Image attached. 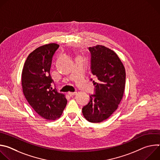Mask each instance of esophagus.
<instances>
[{"label":"esophagus","instance_id":"obj_1","mask_svg":"<svg viewBox=\"0 0 160 160\" xmlns=\"http://www.w3.org/2000/svg\"><path fill=\"white\" fill-rule=\"evenodd\" d=\"M68 95H70V96H75L76 94H77V92H69L68 93Z\"/></svg>","mask_w":160,"mask_h":160}]
</instances>
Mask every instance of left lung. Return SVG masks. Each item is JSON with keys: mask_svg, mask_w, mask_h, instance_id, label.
Segmentation results:
<instances>
[{"mask_svg": "<svg viewBox=\"0 0 160 160\" xmlns=\"http://www.w3.org/2000/svg\"><path fill=\"white\" fill-rule=\"evenodd\" d=\"M90 53V70L96 77L94 94L82 108L84 117L90 122L99 123L108 118L118 106L123 95L126 73L117 54L102 46L88 48ZM90 80H92L91 78Z\"/></svg>", "mask_w": 160, "mask_h": 160, "instance_id": "obj_1", "label": "left lung"}]
</instances>
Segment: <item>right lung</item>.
I'll list each match as a JSON object with an SVG mask.
<instances>
[{"instance_id": "add662e5", "label": "right lung", "mask_w": 160, "mask_h": 160, "mask_svg": "<svg viewBox=\"0 0 160 160\" xmlns=\"http://www.w3.org/2000/svg\"><path fill=\"white\" fill-rule=\"evenodd\" d=\"M59 45L49 43L42 45L31 52L22 72V87L25 98L42 118L54 120L59 118L67 100L56 88L50 75L52 58Z\"/></svg>"}]
</instances>
